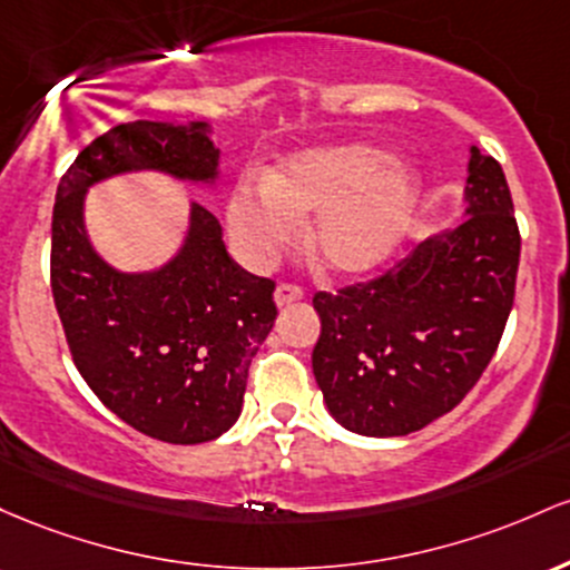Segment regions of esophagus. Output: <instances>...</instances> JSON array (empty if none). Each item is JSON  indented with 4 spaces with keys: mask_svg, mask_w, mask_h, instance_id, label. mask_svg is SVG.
Here are the masks:
<instances>
[{
    "mask_svg": "<svg viewBox=\"0 0 570 570\" xmlns=\"http://www.w3.org/2000/svg\"><path fill=\"white\" fill-rule=\"evenodd\" d=\"M302 298H306V291L296 283H279L277 291H274V302H277L279 306L302 302Z\"/></svg>",
    "mask_w": 570,
    "mask_h": 570,
    "instance_id": "1",
    "label": "esophagus"
}]
</instances>
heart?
I'll return each instance as SVG.
<instances>
[{
  "instance_id": "1",
  "label": "heart",
  "mask_w": 570,
  "mask_h": 570,
  "mask_svg": "<svg viewBox=\"0 0 570 570\" xmlns=\"http://www.w3.org/2000/svg\"><path fill=\"white\" fill-rule=\"evenodd\" d=\"M417 185L393 169L385 150L368 145L328 147L291 158L266 185L242 183L228 223L242 253L272 261L296 236V220L315 215L306 250L334 274L380 266L412 223Z\"/></svg>"
}]
</instances>
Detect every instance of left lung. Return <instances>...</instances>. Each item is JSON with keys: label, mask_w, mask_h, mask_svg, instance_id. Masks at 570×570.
Returning a JSON list of instances; mask_svg holds the SVG:
<instances>
[{"label": "left lung", "mask_w": 570, "mask_h": 570, "mask_svg": "<svg viewBox=\"0 0 570 570\" xmlns=\"http://www.w3.org/2000/svg\"><path fill=\"white\" fill-rule=\"evenodd\" d=\"M469 217L366 283L312 298V371L328 412L363 436H406L484 374L514 306L520 226L501 164L471 147Z\"/></svg>", "instance_id": "8db88e82"}]
</instances>
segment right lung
<instances>
[{
	"label": "right lung",
	"instance_id": "obj_1",
	"mask_svg": "<svg viewBox=\"0 0 570 570\" xmlns=\"http://www.w3.org/2000/svg\"><path fill=\"white\" fill-rule=\"evenodd\" d=\"M202 129L115 126L63 171L53 204L50 291L75 366L112 414L169 444L213 441L236 423L247 371L277 317L274 279L236 264L202 204L169 266L115 272L88 245L82 196L91 183L129 169L213 180L217 150Z\"/></svg>",
	"mask_w": 570,
	"mask_h": 570
}]
</instances>
